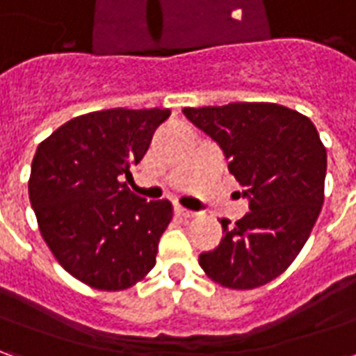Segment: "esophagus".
<instances>
[{"label": "esophagus", "mask_w": 356, "mask_h": 356, "mask_svg": "<svg viewBox=\"0 0 356 356\" xmlns=\"http://www.w3.org/2000/svg\"><path fill=\"white\" fill-rule=\"evenodd\" d=\"M175 213H177V216H181V217H188V219H191V217L198 216L196 211H191V209L183 208V206H175Z\"/></svg>", "instance_id": "obj_1"}]
</instances>
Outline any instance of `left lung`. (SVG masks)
<instances>
[{"label": "left lung", "mask_w": 356, "mask_h": 356, "mask_svg": "<svg viewBox=\"0 0 356 356\" xmlns=\"http://www.w3.org/2000/svg\"><path fill=\"white\" fill-rule=\"evenodd\" d=\"M229 160L250 211L221 219V244L200 254L206 275L232 290H254L290 267L324 202L326 148L313 122L275 102L183 108Z\"/></svg>", "instance_id": "left-lung-1"}]
</instances>
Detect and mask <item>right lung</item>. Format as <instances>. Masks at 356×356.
I'll list each match as a JSON object with an SVG mask.
<instances>
[{"mask_svg": "<svg viewBox=\"0 0 356 356\" xmlns=\"http://www.w3.org/2000/svg\"><path fill=\"white\" fill-rule=\"evenodd\" d=\"M168 108H110L60 125L35 150L28 183L43 240L74 278L125 290L156 265L171 202H147L122 179L147 154Z\"/></svg>", "mask_w": 356, "mask_h": 356, "instance_id": "add662e5", "label": "right lung"}]
</instances>
